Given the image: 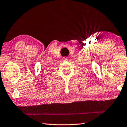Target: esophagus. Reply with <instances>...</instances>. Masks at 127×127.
<instances>
[{
  "instance_id": "obj_1",
  "label": "esophagus",
  "mask_w": 127,
  "mask_h": 127,
  "mask_svg": "<svg viewBox=\"0 0 127 127\" xmlns=\"http://www.w3.org/2000/svg\"><path fill=\"white\" fill-rule=\"evenodd\" d=\"M64 60H66V61H67L68 60V58H64Z\"/></svg>"
}]
</instances>
